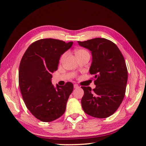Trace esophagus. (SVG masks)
I'll use <instances>...</instances> for the list:
<instances>
[{"mask_svg": "<svg viewBox=\"0 0 146 146\" xmlns=\"http://www.w3.org/2000/svg\"><path fill=\"white\" fill-rule=\"evenodd\" d=\"M80 88V86L77 85V84H75L74 85V88H76V89H77V88Z\"/></svg>", "mask_w": 146, "mask_h": 146, "instance_id": "1", "label": "esophagus"}]
</instances>
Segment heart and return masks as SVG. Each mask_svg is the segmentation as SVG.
Instances as JSON below:
<instances>
[{"label":"heart","mask_w":146,"mask_h":146,"mask_svg":"<svg viewBox=\"0 0 146 146\" xmlns=\"http://www.w3.org/2000/svg\"><path fill=\"white\" fill-rule=\"evenodd\" d=\"M87 53H88V52L86 50H85V49H76L75 50V54L76 58L80 57L81 56H83ZM65 58H66V53H64L61 56V57L60 58V61L63 62Z\"/></svg>","instance_id":"heart-1"}]
</instances>
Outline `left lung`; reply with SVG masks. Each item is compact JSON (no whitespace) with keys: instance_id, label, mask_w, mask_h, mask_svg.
<instances>
[{"instance_id":"1","label":"left lung","mask_w":146,"mask_h":146,"mask_svg":"<svg viewBox=\"0 0 146 146\" xmlns=\"http://www.w3.org/2000/svg\"><path fill=\"white\" fill-rule=\"evenodd\" d=\"M78 43L92 52L89 72L94 75L96 85L93 90L90 86H82L83 109L94 117H110L125 96L128 73L124 58L116 44L107 39L97 38Z\"/></svg>"}]
</instances>
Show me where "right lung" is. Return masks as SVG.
<instances>
[{
    "label": "right lung",
    "instance_id": "obj_1",
    "mask_svg": "<svg viewBox=\"0 0 146 146\" xmlns=\"http://www.w3.org/2000/svg\"><path fill=\"white\" fill-rule=\"evenodd\" d=\"M73 42L54 39H39L31 44L19 65V84L26 107L42 122H49L63 115L73 85L52 84V73L56 71L61 56Z\"/></svg>",
    "mask_w": 146,
    "mask_h": 146
}]
</instances>
